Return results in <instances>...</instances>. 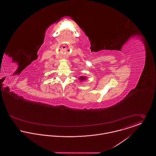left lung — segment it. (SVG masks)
Here are the masks:
<instances>
[{
    "label": "left lung",
    "mask_w": 156,
    "mask_h": 156,
    "mask_svg": "<svg viewBox=\"0 0 156 156\" xmlns=\"http://www.w3.org/2000/svg\"><path fill=\"white\" fill-rule=\"evenodd\" d=\"M87 79V77L85 76H80L79 77V80L80 81V82H82L83 81H85Z\"/></svg>",
    "instance_id": "left-lung-1"
}]
</instances>
